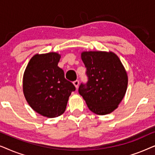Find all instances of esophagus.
Here are the masks:
<instances>
[{
    "instance_id": "obj_1",
    "label": "esophagus",
    "mask_w": 155,
    "mask_h": 155,
    "mask_svg": "<svg viewBox=\"0 0 155 155\" xmlns=\"http://www.w3.org/2000/svg\"><path fill=\"white\" fill-rule=\"evenodd\" d=\"M73 84H74V85H75V87L76 88H78V85H79V80H75V81L73 82Z\"/></svg>"
}]
</instances>
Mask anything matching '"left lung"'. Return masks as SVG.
<instances>
[{"label": "left lung", "instance_id": "left-lung-1", "mask_svg": "<svg viewBox=\"0 0 155 155\" xmlns=\"http://www.w3.org/2000/svg\"><path fill=\"white\" fill-rule=\"evenodd\" d=\"M81 58L88 80L85 84H80L79 94L93 113H111L126 92L128 75L124 65L111 51H84Z\"/></svg>", "mask_w": 155, "mask_h": 155}]
</instances>
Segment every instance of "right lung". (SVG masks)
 Instances as JSON below:
<instances>
[{
  "label": "right lung",
  "instance_id": "right-lung-1",
  "mask_svg": "<svg viewBox=\"0 0 155 155\" xmlns=\"http://www.w3.org/2000/svg\"><path fill=\"white\" fill-rule=\"evenodd\" d=\"M61 55L51 52L36 54L30 59L23 75V92L34 111L48 118L64 113L74 84L65 78L58 66Z\"/></svg>",
  "mask_w": 155,
  "mask_h": 155
}]
</instances>
